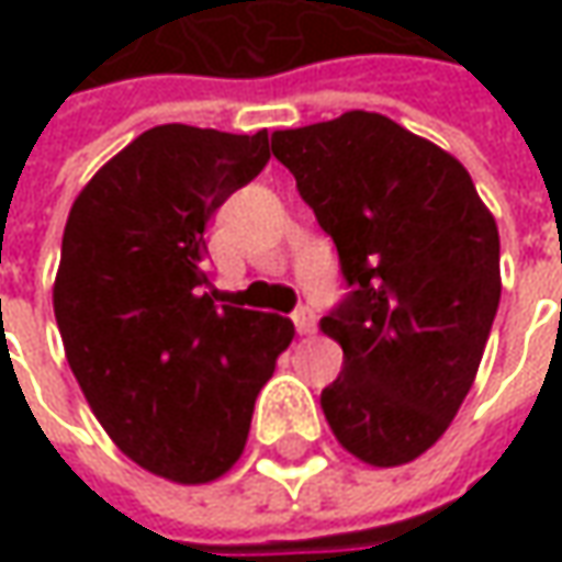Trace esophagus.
I'll return each mask as SVG.
<instances>
[{"label": "esophagus", "instance_id": "esophagus-1", "mask_svg": "<svg viewBox=\"0 0 562 562\" xmlns=\"http://www.w3.org/2000/svg\"><path fill=\"white\" fill-rule=\"evenodd\" d=\"M293 328H296V335H313L315 331V313L313 310H296L293 313Z\"/></svg>", "mask_w": 562, "mask_h": 562}]
</instances>
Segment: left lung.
Wrapping results in <instances>:
<instances>
[{
	"instance_id": "1",
	"label": "left lung",
	"mask_w": 562,
	"mask_h": 562,
	"mask_svg": "<svg viewBox=\"0 0 562 562\" xmlns=\"http://www.w3.org/2000/svg\"><path fill=\"white\" fill-rule=\"evenodd\" d=\"M271 153L353 288L318 325L344 350L322 413L366 465L413 463L450 428L485 353L497 222L457 156L378 112L274 131Z\"/></svg>"
}]
</instances>
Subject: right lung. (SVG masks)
I'll list each match as a JSON object with an SVG mask.
<instances>
[{
    "instance_id": "add662e5",
    "label": "right lung",
    "mask_w": 562,
    "mask_h": 562,
    "mask_svg": "<svg viewBox=\"0 0 562 562\" xmlns=\"http://www.w3.org/2000/svg\"><path fill=\"white\" fill-rule=\"evenodd\" d=\"M269 131H143L77 193L53 310L93 416L124 457L178 485L222 479L291 318L218 303L203 231L269 162Z\"/></svg>"
}]
</instances>
